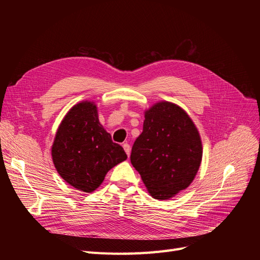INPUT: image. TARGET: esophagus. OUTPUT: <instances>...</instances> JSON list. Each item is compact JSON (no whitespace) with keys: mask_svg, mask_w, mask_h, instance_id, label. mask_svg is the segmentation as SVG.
<instances>
[{"mask_svg":"<svg viewBox=\"0 0 260 260\" xmlns=\"http://www.w3.org/2000/svg\"><path fill=\"white\" fill-rule=\"evenodd\" d=\"M122 147H123V149H124L125 154H127L128 157H129V156H130V145H129L128 143H124V144L122 145Z\"/></svg>","mask_w":260,"mask_h":260,"instance_id":"34e87169","label":"esophagus"}]
</instances>
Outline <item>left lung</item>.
<instances>
[{
	"instance_id": "left-lung-1",
	"label": "left lung",
	"mask_w": 260,
	"mask_h": 260,
	"mask_svg": "<svg viewBox=\"0 0 260 260\" xmlns=\"http://www.w3.org/2000/svg\"><path fill=\"white\" fill-rule=\"evenodd\" d=\"M143 131L131 151V164L148 193L169 200L190 185L202 162L200 132L183 108L157 102L144 112Z\"/></svg>"
}]
</instances>
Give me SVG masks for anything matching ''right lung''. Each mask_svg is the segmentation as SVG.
I'll return each instance as SVG.
<instances>
[{"instance_id": "add662e5", "label": "right lung", "mask_w": 260, "mask_h": 260, "mask_svg": "<svg viewBox=\"0 0 260 260\" xmlns=\"http://www.w3.org/2000/svg\"><path fill=\"white\" fill-rule=\"evenodd\" d=\"M52 159L68 184L92 193L127 155L101 124L96 104L83 101L62 118L52 145Z\"/></svg>"}]
</instances>
